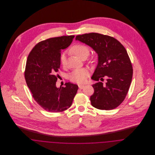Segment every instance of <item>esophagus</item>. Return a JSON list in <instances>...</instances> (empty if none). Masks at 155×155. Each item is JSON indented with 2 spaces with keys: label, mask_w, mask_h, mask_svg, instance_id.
<instances>
[{
  "label": "esophagus",
  "mask_w": 155,
  "mask_h": 155,
  "mask_svg": "<svg viewBox=\"0 0 155 155\" xmlns=\"http://www.w3.org/2000/svg\"><path fill=\"white\" fill-rule=\"evenodd\" d=\"M78 87H79V89H83L84 88V87H85V85H78Z\"/></svg>",
  "instance_id": "1"
}]
</instances>
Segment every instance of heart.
Wrapping results in <instances>:
<instances>
[{
	"label": "heart",
	"instance_id": "b5f03b06",
	"mask_svg": "<svg viewBox=\"0 0 155 155\" xmlns=\"http://www.w3.org/2000/svg\"><path fill=\"white\" fill-rule=\"evenodd\" d=\"M71 51L81 59L84 57L87 58L89 53L88 47L83 44H76L74 45L71 48ZM60 63L62 66L64 67L66 64V57L64 54H63L60 57ZM89 74V70L87 68L76 69L70 73L69 78L70 81L73 82L83 84L86 82L87 78L88 77Z\"/></svg>",
	"mask_w": 155,
	"mask_h": 155
}]
</instances>
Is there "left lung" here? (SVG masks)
<instances>
[{"label": "left lung", "mask_w": 155, "mask_h": 155, "mask_svg": "<svg viewBox=\"0 0 155 155\" xmlns=\"http://www.w3.org/2000/svg\"><path fill=\"white\" fill-rule=\"evenodd\" d=\"M76 40L90 46L98 55V65L91 78L98 81L92 85V106L106 110L116 108L125 100L132 81L133 66L127 50L115 38L97 33L78 35ZM105 76L107 82L103 84L99 80Z\"/></svg>", "instance_id": "obj_1"}]
</instances>
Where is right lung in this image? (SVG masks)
Segmentation results:
<instances>
[{
	"mask_svg": "<svg viewBox=\"0 0 155 155\" xmlns=\"http://www.w3.org/2000/svg\"><path fill=\"white\" fill-rule=\"evenodd\" d=\"M74 36L52 38L36 45L27 57L24 71L26 84L36 102L45 110L58 113L68 109L78 86L67 82L57 88L61 50L67 48Z\"/></svg>",
	"mask_w": 155,
	"mask_h": 155,
	"instance_id": "obj_1",
	"label": "right lung"
}]
</instances>
